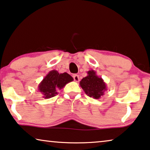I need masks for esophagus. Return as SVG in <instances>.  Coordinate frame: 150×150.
I'll return each mask as SVG.
<instances>
[{"label":"esophagus","instance_id":"esophagus-1","mask_svg":"<svg viewBox=\"0 0 150 150\" xmlns=\"http://www.w3.org/2000/svg\"><path fill=\"white\" fill-rule=\"evenodd\" d=\"M73 79H74V80H75V81H76V82H78V81H79V75H77V74H75V75H73Z\"/></svg>","mask_w":150,"mask_h":150}]
</instances>
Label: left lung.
<instances>
[{"label": "left lung", "mask_w": 150, "mask_h": 150, "mask_svg": "<svg viewBox=\"0 0 150 150\" xmlns=\"http://www.w3.org/2000/svg\"><path fill=\"white\" fill-rule=\"evenodd\" d=\"M88 75L81 79L79 85L85 93L94 99H100L107 90L106 83L102 77H98L93 70L88 71Z\"/></svg>", "instance_id": "obj_1"}]
</instances>
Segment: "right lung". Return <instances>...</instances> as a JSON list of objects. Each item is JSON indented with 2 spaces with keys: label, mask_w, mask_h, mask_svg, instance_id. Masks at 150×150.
<instances>
[{
  "label": "right lung",
  "mask_w": 150,
  "mask_h": 150,
  "mask_svg": "<svg viewBox=\"0 0 150 150\" xmlns=\"http://www.w3.org/2000/svg\"><path fill=\"white\" fill-rule=\"evenodd\" d=\"M73 81V78L67 73H59L56 70L50 71L40 83L38 91L44 98L49 99L57 95L59 89Z\"/></svg>",
  "instance_id": "right-lung-1"
}]
</instances>
